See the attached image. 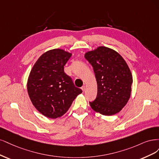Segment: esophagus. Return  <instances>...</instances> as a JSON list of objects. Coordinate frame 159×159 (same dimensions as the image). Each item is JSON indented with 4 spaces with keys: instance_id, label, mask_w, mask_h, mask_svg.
Segmentation results:
<instances>
[{
    "instance_id": "34e87169",
    "label": "esophagus",
    "mask_w": 159,
    "mask_h": 159,
    "mask_svg": "<svg viewBox=\"0 0 159 159\" xmlns=\"http://www.w3.org/2000/svg\"><path fill=\"white\" fill-rule=\"evenodd\" d=\"M81 89H82V90H83V92H84V91H85V89H86V86H82V88H81Z\"/></svg>"
}]
</instances>
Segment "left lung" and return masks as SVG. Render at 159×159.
I'll return each mask as SVG.
<instances>
[{
  "instance_id": "obj_1",
  "label": "left lung",
  "mask_w": 159,
  "mask_h": 159,
  "mask_svg": "<svg viewBox=\"0 0 159 159\" xmlns=\"http://www.w3.org/2000/svg\"><path fill=\"white\" fill-rule=\"evenodd\" d=\"M86 59L93 66L98 86L91 108L103 116L120 112L129 101L133 76L129 66L116 51L105 46L86 52Z\"/></svg>"
}]
</instances>
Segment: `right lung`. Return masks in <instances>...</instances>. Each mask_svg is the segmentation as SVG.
I'll return each mask as SVG.
<instances>
[{"mask_svg": "<svg viewBox=\"0 0 159 159\" xmlns=\"http://www.w3.org/2000/svg\"><path fill=\"white\" fill-rule=\"evenodd\" d=\"M72 53L53 49L43 53L34 65L28 82L32 104L44 116L55 119L64 115L82 90L75 87L64 66Z\"/></svg>", "mask_w": 159, "mask_h": 159, "instance_id": "right-lung-1", "label": "right lung"}]
</instances>
